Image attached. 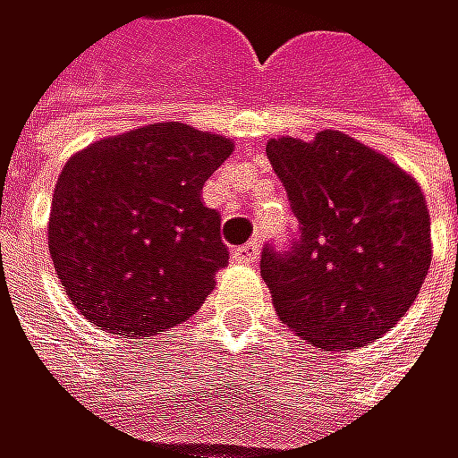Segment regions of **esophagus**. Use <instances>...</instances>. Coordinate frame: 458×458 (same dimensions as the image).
I'll use <instances>...</instances> for the list:
<instances>
[{
    "instance_id": "esophagus-1",
    "label": "esophagus",
    "mask_w": 458,
    "mask_h": 458,
    "mask_svg": "<svg viewBox=\"0 0 458 458\" xmlns=\"http://www.w3.org/2000/svg\"><path fill=\"white\" fill-rule=\"evenodd\" d=\"M259 250H262L259 240H250V242H245V245L234 248L232 259H234V262H240V265H257V262H259Z\"/></svg>"
}]
</instances>
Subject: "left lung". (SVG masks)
<instances>
[{
  "label": "left lung",
  "instance_id": "obj_1",
  "mask_svg": "<svg viewBox=\"0 0 458 458\" xmlns=\"http://www.w3.org/2000/svg\"><path fill=\"white\" fill-rule=\"evenodd\" d=\"M297 234L262 250V278L281 322L322 350L366 347L412 306L431 265L418 182L338 131L273 139Z\"/></svg>",
  "mask_w": 458,
  "mask_h": 458
}]
</instances>
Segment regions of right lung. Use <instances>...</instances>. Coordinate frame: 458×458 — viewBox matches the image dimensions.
I'll use <instances>...</instances> for the list:
<instances>
[{"label": "right lung", "mask_w": 458, "mask_h": 458, "mask_svg": "<svg viewBox=\"0 0 458 458\" xmlns=\"http://www.w3.org/2000/svg\"><path fill=\"white\" fill-rule=\"evenodd\" d=\"M232 141L182 123L100 139L64 164L48 250L73 306L98 327L155 335L193 317L229 262L201 185Z\"/></svg>", "instance_id": "1"}]
</instances>
